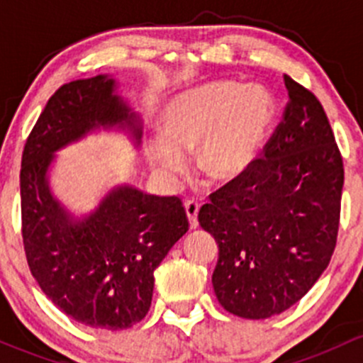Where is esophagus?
Returning <instances> with one entry per match:
<instances>
[{"instance_id": "esophagus-1", "label": "esophagus", "mask_w": 363, "mask_h": 363, "mask_svg": "<svg viewBox=\"0 0 363 363\" xmlns=\"http://www.w3.org/2000/svg\"><path fill=\"white\" fill-rule=\"evenodd\" d=\"M184 208H186V214H188V219H189V226H191V228H196V226H199L200 203L195 202V200H186Z\"/></svg>"}]
</instances>
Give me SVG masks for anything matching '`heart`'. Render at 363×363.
Masks as SVG:
<instances>
[{
	"instance_id": "obj_1",
	"label": "heart",
	"mask_w": 363,
	"mask_h": 363,
	"mask_svg": "<svg viewBox=\"0 0 363 363\" xmlns=\"http://www.w3.org/2000/svg\"><path fill=\"white\" fill-rule=\"evenodd\" d=\"M277 104L263 86L218 80L172 98L163 108V130L145 140L149 163L174 181L195 149V164L216 182L247 172L259 158L276 121Z\"/></svg>"
}]
</instances>
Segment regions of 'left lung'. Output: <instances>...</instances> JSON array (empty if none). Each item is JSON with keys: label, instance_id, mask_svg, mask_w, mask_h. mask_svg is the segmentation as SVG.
<instances>
[{"label": "left lung", "instance_id": "1", "mask_svg": "<svg viewBox=\"0 0 363 363\" xmlns=\"http://www.w3.org/2000/svg\"><path fill=\"white\" fill-rule=\"evenodd\" d=\"M284 86V119L262 158L199 212L219 247L214 294L228 313L247 320L298 302L337 242L342 158L318 98L288 75Z\"/></svg>", "mask_w": 363, "mask_h": 363}]
</instances>
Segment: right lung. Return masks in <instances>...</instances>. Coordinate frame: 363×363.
Returning a JSON list of instances; mask_svg holds the SVG:
<instances>
[{
    "label": "right lung",
    "mask_w": 363,
    "mask_h": 363,
    "mask_svg": "<svg viewBox=\"0 0 363 363\" xmlns=\"http://www.w3.org/2000/svg\"><path fill=\"white\" fill-rule=\"evenodd\" d=\"M100 130L130 135L140 147V116L117 94L111 75L61 86L24 145L21 167L23 239L29 270L67 316L93 328L123 330L151 307L155 270L188 232L179 196L117 184L84 216L54 196L56 152Z\"/></svg>",
    "instance_id": "right-lung-1"
}]
</instances>
